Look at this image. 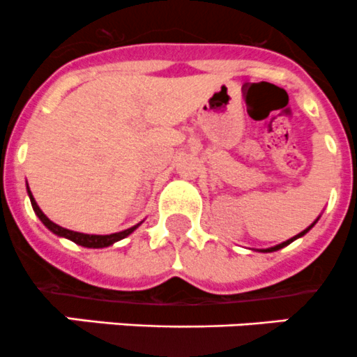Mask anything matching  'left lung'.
<instances>
[{"mask_svg": "<svg viewBox=\"0 0 357 357\" xmlns=\"http://www.w3.org/2000/svg\"><path fill=\"white\" fill-rule=\"evenodd\" d=\"M317 220H319V217H317V218H316V220H314V222H312V224H310V225H309V227H307V229H303V231H302V232H298V234H297V236H294V238L287 239V241L280 243V245H276V246H271V248H266V250H259V252H262V253H271V252H278V250L284 248V246H288V245H290V243H294V241H295V239L302 238V236H303V234H307V232H309V231H310V229H312V227H314V225H316V222H317Z\"/></svg>", "mask_w": 357, "mask_h": 357, "instance_id": "left-lung-1", "label": "left lung"}]
</instances>
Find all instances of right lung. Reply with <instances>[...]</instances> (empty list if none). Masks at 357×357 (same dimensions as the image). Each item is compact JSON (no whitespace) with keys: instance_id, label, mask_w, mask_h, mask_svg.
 Listing matches in <instances>:
<instances>
[{"instance_id":"1","label":"right lung","mask_w":357,"mask_h":357,"mask_svg":"<svg viewBox=\"0 0 357 357\" xmlns=\"http://www.w3.org/2000/svg\"><path fill=\"white\" fill-rule=\"evenodd\" d=\"M27 194H29V199H31V204H33L34 213L38 215V218H40V220L43 222V224L47 225V227L50 229L52 232H54V234L60 236V238L70 239L73 243H76V245H79V246H84V248H107V246L114 245L116 241H121V239H125L126 236L132 234V232L135 231V229L139 227L140 224H142V222H140V224L133 225V227H130V229H125V231L114 232V234H105V236H102V234H84V232L69 231V229L60 227V225L55 224V222H52L50 218H48L47 215L41 211V208L38 206L36 199H34L33 192L29 190V185H27Z\"/></svg>"}]
</instances>
